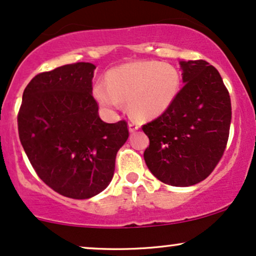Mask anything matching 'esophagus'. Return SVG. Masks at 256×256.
<instances>
[{
    "instance_id": "esophagus-1",
    "label": "esophagus",
    "mask_w": 256,
    "mask_h": 256,
    "mask_svg": "<svg viewBox=\"0 0 256 256\" xmlns=\"http://www.w3.org/2000/svg\"><path fill=\"white\" fill-rule=\"evenodd\" d=\"M139 128H140L139 123H136V122H129L128 123V129L130 133H134V132H136Z\"/></svg>"
}]
</instances>
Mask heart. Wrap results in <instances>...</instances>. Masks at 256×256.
<instances>
[{
    "label": "heart",
    "instance_id": "obj_1",
    "mask_svg": "<svg viewBox=\"0 0 256 256\" xmlns=\"http://www.w3.org/2000/svg\"><path fill=\"white\" fill-rule=\"evenodd\" d=\"M181 75L172 66L154 61L132 62L114 69L106 84L94 87V96L104 109L114 111L128 102L130 115L139 120L154 118L176 100Z\"/></svg>",
    "mask_w": 256,
    "mask_h": 256
}]
</instances>
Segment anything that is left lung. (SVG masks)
I'll return each instance as SVG.
<instances>
[{"mask_svg": "<svg viewBox=\"0 0 256 256\" xmlns=\"http://www.w3.org/2000/svg\"><path fill=\"white\" fill-rule=\"evenodd\" d=\"M182 87L174 104L142 126L146 165L159 181L189 187L217 166L229 139L231 100L219 72L204 60L181 61Z\"/></svg>", "mask_w": 256, "mask_h": 256, "instance_id": "obj_1", "label": "left lung"}]
</instances>
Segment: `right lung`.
I'll use <instances>...</instances> for the list:
<instances>
[{"mask_svg":"<svg viewBox=\"0 0 256 256\" xmlns=\"http://www.w3.org/2000/svg\"><path fill=\"white\" fill-rule=\"evenodd\" d=\"M96 66L78 62L36 75L22 94L18 129L39 178L72 199H88L109 186L127 122L105 123L92 96Z\"/></svg>","mask_w":256,"mask_h":256,"instance_id":"right-lung-1","label":"right lung"}]
</instances>
